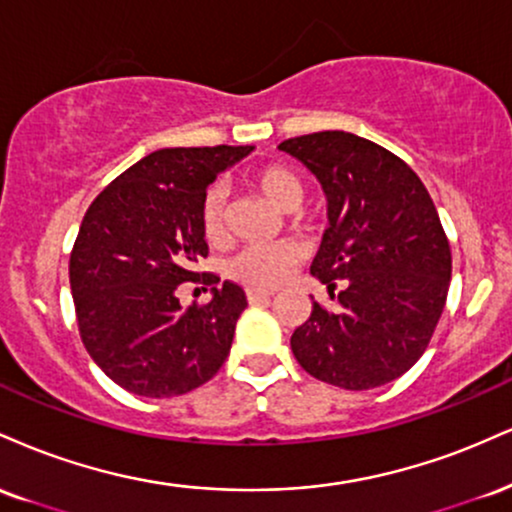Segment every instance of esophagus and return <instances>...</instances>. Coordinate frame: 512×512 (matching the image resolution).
<instances>
[{"label":"esophagus","instance_id":"esophagus-1","mask_svg":"<svg viewBox=\"0 0 512 512\" xmlns=\"http://www.w3.org/2000/svg\"><path fill=\"white\" fill-rule=\"evenodd\" d=\"M272 295V291H262V288H248V303H264V300H269Z\"/></svg>","mask_w":512,"mask_h":512}]
</instances>
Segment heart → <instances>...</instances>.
<instances>
[{"mask_svg": "<svg viewBox=\"0 0 512 512\" xmlns=\"http://www.w3.org/2000/svg\"><path fill=\"white\" fill-rule=\"evenodd\" d=\"M250 183L260 193L272 200L279 209L293 212L303 202L305 186L303 178L293 169L281 164H269L255 169L250 174ZM202 231L209 243H221L226 238L229 226V190L224 183H212L202 195L200 205ZM300 260L298 245L279 240V243H252L233 255L229 262V274L240 283H248L252 288H274L293 272Z\"/></svg>", "mask_w": 512, "mask_h": 512, "instance_id": "b5f03b06", "label": "heart"}]
</instances>
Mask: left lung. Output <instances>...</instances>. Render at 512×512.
Here are the masks:
<instances>
[{
    "mask_svg": "<svg viewBox=\"0 0 512 512\" xmlns=\"http://www.w3.org/2000/svg\"><path fill=\"white\" fill-rule=\"evenodd\" d=\"M326 195L329 229L310 272L334 310L312 303L291 336L307 374L348 391L398 379L427 350L446 305L451 245L432 197L403 159L360 135L283 140Z\"/></svg>",
    "mask_w": 512,
    "mask_h": 512,
    "instance_id": "1",
    "label": "left lung"
}]
</instances>
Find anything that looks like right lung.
<instances>
[{
  "label": "right lung",
  "mask_w": 512,
  "mask_h": 512,
  "mask_svg": "<svg viewBox=\"0 0 512 512\" xmlns=\"http://www.w3.org/2000/svg\"><path fill=\"white\" fill-rule=\"evenodd\" d=\"M252 145L164 147L114 178L92 200L73 243L69 279L83 346L121 389L171 398L207 384L229 357L240 312L238 283L200 274L207 257L202 195ZM213 291L183 311L181 282Z\"/></svg>",
  "instance_id": "1"
}]
</instances>
